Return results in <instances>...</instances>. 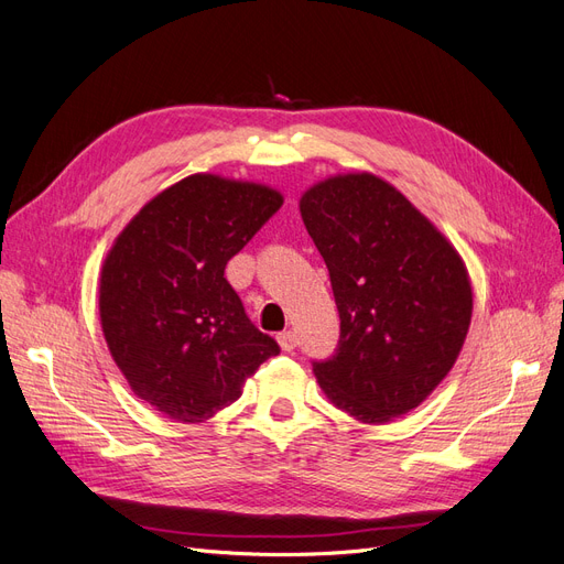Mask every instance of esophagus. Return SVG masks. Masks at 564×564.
Segmentation results:
<instances>
[{"label": "esophagus", "mask_w": 564, "mask_h": 564, "mask_svg": "<svg viewBox=\"0 0 564 564\" xmlns=\"http://www.w3.org/2000/svg\"><path fill=\"white\" fill-rule=\"evenodd\" d=\"M278 344H280V348L282 350H286V352H292L294 348H296V344H299V338H296V332H282V334H278Z\"/></svg>", "instance_id": "1"}]
</instances>
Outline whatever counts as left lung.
Returning a JSON list of instances; mask_svg holds the SVG:
<instances>
[{
    "label": "left lung",
    "mask_w": 564,
    "mask_h": 564,
    "mask_svg": "<svg viewBox=\"0 0 564 564\" xmlns=\"http://www.w3.org/2000/svg\"><path fill=\"white\" fill-rule=\"evenodd\" d=\"M301 216L340 317L334 355L313 362L322 390L362 423L406 414L464 346L473 313L464 261L412 202L371 174L313 185Z\"/></svg>",
    "instance_id": "left-lung-1"
}]
</instances>
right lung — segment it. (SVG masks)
Segmentation results:
<instances>
[{
    "instance_id": "add662e5",
    "label": "right lung",
    "mask_w": 564,
    "mask_h": 564,
    "mask_svg": "<svg viewBox=\"0 0 564 564\" xmlns=\"http://www.w3.org/2000/svg\"><path fill=\"white\" fill-rule=\"evenodd\" d=\"M282 207L265 185L195 174L117 237L100 272V324L135 395L199 423L242 395L278 340L247 317L226 265Z\"/></svg>"
}]
</instances>
